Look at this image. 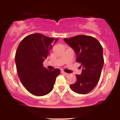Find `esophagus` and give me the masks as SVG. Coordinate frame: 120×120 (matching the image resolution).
Masks as SVG:
<instances>
[{
  "instance_id": "esophagus-1",
  "label": "esophagus",
  "mask_w": 120,
  "mask_h": 120,
  "mask_svg": "<svg viewBox=\"0 0 120 120\" xmlns=\"http://www.w3.org/2000/svg\"><path fill=\"white\" fill-rule=\"evenodd\" d=\"M61 73H62V74H64V75H67V74H68V73H65V71H61Z\"/></svg>"
}]
</instances>
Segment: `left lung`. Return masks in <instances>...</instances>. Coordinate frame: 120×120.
<instances>
[{
  "instance_id": "8db88e82",
  "label": "left lung",
  "mask_w": 120,
  "mask_h": 120,
  "mask_svg": "<svg viewBox=\"0 0 120 120\" xmlns=\"http://www.w3.org/2000/svg\"><path fill=\"white\" fill-rule=\"evenodd\" d=\"M64 40L75 51L76 62L82 68L81 74L76 75V82L70 86L75 93L87 94L96 87L101 76L104 64L102 46L95 38L83 35Z\"/></svg>"
}]
</instances>
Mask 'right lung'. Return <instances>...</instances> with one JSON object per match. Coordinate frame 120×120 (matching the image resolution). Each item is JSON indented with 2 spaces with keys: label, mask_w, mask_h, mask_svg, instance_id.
<instances>
[{
  "label": "right lung",
  "mask_w": 120,
  "mask_h": 120,
  "mask_svg": "<svg viewBox=\"0 0 120 120\" xmlns=\"http://www.w3.org/2000/svg\"><path fill=\"white\" fill-rule=\"evenodd\" d=\"M58 39L34 34L26 37L19 44L15 61L22 85L32 94L43 96L52 91L60 70L50 71L43 67L52 47Z\"/></svg>",
  "instance_id": "1"
}]
</instances>
